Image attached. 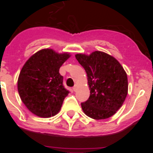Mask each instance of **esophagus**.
Segmentation results:
<instances>
[{"instance_id": "obj_1", "label": "esophagus", "mask_w": 153, "mask_h": 153, "mask_svg": "<svg viewBox=\"0 0 153 153\" xmlns=\"http://www.w3.org/2000/svg\"><path fill=\"white\" fill-rule=\"evenodd\" d=\"M73 90H74V91H76V86H74V87H73Z\"/></svg>"}]
</instances>
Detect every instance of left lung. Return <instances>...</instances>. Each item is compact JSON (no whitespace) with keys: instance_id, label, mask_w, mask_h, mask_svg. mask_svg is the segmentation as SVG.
I'll return each mask as SVG.
<instances>
[{"instance_id":"8db88e82","label":"left lung","mask_w":153,"mask_h":153,"mask_svg":"<svg viewBox=\"0 0 153 153\" xmlns=\"http://www.w3.org/2000/svg\"><path fill=\"white\" fill-rule=\"evenodd\" d=\"M75 56L87 74L90 90L88 100L81 102L83 111L94 120L111 117L122 106L128 93L123 67L113 56L101 51Z\"/></svg>"}]
</instances>
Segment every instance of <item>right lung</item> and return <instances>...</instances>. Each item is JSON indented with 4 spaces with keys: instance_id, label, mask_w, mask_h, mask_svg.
<instances>
[{
    "instance_id": "1",
    "label": "right lung",
    "mask_w": 153,
    "mask_h": 153,
    "mask_svg": "<svg viewBox=\"0 0 153 153\" xmlns=\"http://www.w3.org/2000/svg\"><path fill=\"white\" fill-rule=\"evenodd\" d=\"M70 56L44 49L31 56L24 65L17 80V90L24 104L37 117L49 118L59 113L70 93L63 84L60 67Z\"/></svg>"
}]
</instances>
